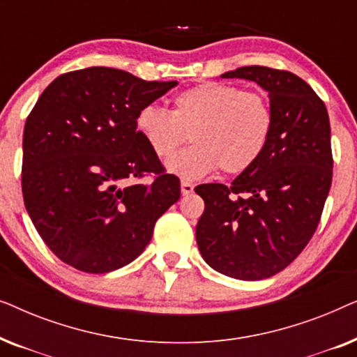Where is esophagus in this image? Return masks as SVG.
Masks as SVG:
<instances>
[{"mask_svg":"<svg viewBox=\"0 0 357 357\" xmlns=\"http://www.w3.org/2000/svg\"><path fill=\"white\" fill-rule=\"evenodd\" d=\"M180 190H182L183 197H188V195L193 193V185L190 182H185V180H183V182L180 183Z\"/></svg>","mask_w":357,"mask_h":357,"instance_id":"obj_1","label":"esophagus"}]
</instances>
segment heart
I'll list each match as a JSON object with an SVG mask.
<instances>
[{
	"instance_id": "heart-1",
	"label": "heart",
	"mask_w": 357,
	"mask_h": 357,
	"mask_svg": "<svg viewBox=\"0 0 357 357\" xmlns=\"http://www.w3.org/2000/svg\"><path fill=\"white\" fill-rule=\"evenodd\" d=\"M275 116L260 92L222 82H204L174 97L172 110L141 107L135 126L159 159H167L192 138V146L165 162L170 174L198 180L216 172L242 174L260 159L271 138Z\"/></svg>"
}]
</instances>
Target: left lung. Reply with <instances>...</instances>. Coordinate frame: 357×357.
Returning <instances> with one entry per match:
<instances>
[{"label": "left lung", "mask_w": 357, "mask_h": 357, "mask_svg": "<svg viewBox=\"0 0 357 357\" xmlns=\"http://www.w3.org/2000/svg\"><path fill=\"white\" fill-rule=\"evenodd\" d=\"M221 77L253 81L266 91L275 125L260 159L231 187L195 188L204 199L197 243L213 270L265 280L294 261L319 226L333 174L328 112L289 71L243 66Z\"/></svg>", "instance_id": "1"}]
</instances>
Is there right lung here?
Segmentation results:
<instances>
[{"instance_id": "add662e5", "label": "right lung", "mask_w": 357, "mask_h": 357, "mask_svg": "<svg viewBox=\"0 0 357 357\" xmlns=\"http://www.w3.org/2000/svg\"><path fill=\"white\" fill-rule=\"evenodd\" d=\"M175 86L92 66L58 76L27 116L24 204L48 248L76 270L128 265L180 198V180L135 126L141 107ZM144 173L153 183L137 182Z\"/></svg>"}]
</instances>
